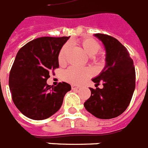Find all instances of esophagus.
Here are the masks:
<instances>
[{"instance_id":"1","label":"esophagus","mask_w":148,"mask_h":148,"mask_svg":"<svg viewBox=\"0 0 148 148\" xmlns=\"http://www.w3.org/2000/svg\"><path fill=\"white\" fill-rule=\"evenodd\" d=\"M79 88L80 86H75V85H73V86H72V89H73V90H76V89H79Z\"/></svg>"}]
</instances>
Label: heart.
Segmentation results:
<instances>
[{"instance_id":"obj_1","label":"heart","mask_w":148,"mask_h":148,"mask_svg":"<svg viewBox=\"0 0 148 148\" xmlns=\"http://www.w3.org/2000/svg\"><path fill=\"white\" fill-rule=\"evenodd\" d=\"M84 50V52L89 56L93 62L96 63L101 60L100 56L97 55L100 50L101 47L99 42L92 38H86L78 42ZM69 50V45L65 44L62 46L58 54V62L61 65L66 62V56ZM90 70L88 69H80L77 67H69L63 73V79L68 82L73 84H79L83 81L86 78L90 75Z\"/></svg>"}]
</instances>
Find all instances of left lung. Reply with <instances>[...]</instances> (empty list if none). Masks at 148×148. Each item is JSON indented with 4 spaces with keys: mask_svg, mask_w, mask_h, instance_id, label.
<instances>
[{
    "mask_svg": "<svg viewBox=\"0 0 148 148\" xmlns=\"http://www.w3.org/2000/svg\"><path fill=\"white\" fill-rule=\"evenodd\" d=\"M95 36L103 42L106 51V65L92 81L98 87L89 88L91 96L85 101L86 109L101 119H114L129 106L135 88V69L129 53L117 39L102 34Z\"/></svg>",
    "mask_w": 148,
    "mask_h": 148,
    "instance_id": "1",
    "label": "left lung"
}]
</instances>
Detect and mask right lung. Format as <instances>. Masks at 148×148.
<instances>
[{"label": "right lung", "mask_w": 148, "mask_h": 148, "mask_svg": "<svg viewBox=\"0 0 148 148\" xmlns=\"http://www.w3.org/2000/svg\"><path fill=\"white\" fill-rule=\"evenodd\" d=\"M69 36H43L29 41L19 50L9 75L12 100L20 112L33 120L54 114L71 90L66 82L47 85L49 73L59 68L58 54Z\"/></svg>", "instance_id": "obj_1"}]
</instances>
